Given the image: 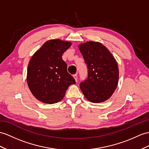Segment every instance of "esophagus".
<instances>
[{
  "mask_svg": "<svg viewBox=\"0 0 149 149\" xmlns=\"http://www.w3.org/2000/svg\"><path fill=\"white\" fill-rule=\"evenodd\" d=\"M73 78H74V79H75V81H77L78 77H77V74H74V75H73Z\"/></svg>",
  "mask_w": 149,
  "mask_h": 149,
  "instance_id": "esophagus-1",
  "label": "esophagus"
}]
</instances>
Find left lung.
I'll return each instance as SVG.
<instances>
[{"mask_svg": "<svg viewBox=\"0 0 149 149\" xmlns=\"http://www.w3.org/2000/svg\"><path fill=\"white\" fill-rule=\"evenodd\" d=\"M88 68V78L79 87L86 99L93 103L108 100L116 88L119 69L114 57L102 43L86 42L78 45Z\"/></svg>", "mask_w": 149, "mask_h": 149, "instance_id": "8db88e82", "label": "left lung"}]
</instances>
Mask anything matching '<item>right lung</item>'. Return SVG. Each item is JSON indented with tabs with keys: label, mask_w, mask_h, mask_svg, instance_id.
<instances>
[{
	"label": "right lung",
	"mask_w": 149,
	"mask_h": 149,
	"mask_svg": "<svg viewBox=\"0 0 149 149\" xmlns=\"http://www.w3.org/2000/svg\"><path fill=\"white\" fill-rule=\"evenodd\" d=\"M72 43L60 39L47 41L32 56L29 62L26 81L36 99L45 104H54L63 99L74 78L67 71L63 53Z\"/></svg>",
	"instance_id": "add662e5"
}]
</instances>
